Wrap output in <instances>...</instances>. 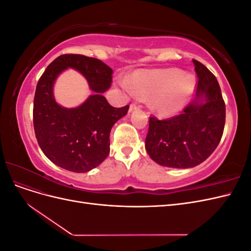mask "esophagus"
<instances>
[{
    "label": "esophagus",
    "mask_w": 251,
    "mask_h": 251,
    "mask_svg": "<svg viewBox=\"0 0 251 251\" xmlns=\"http://www.w3.org/2000/svg\"><path fill=\"white\" fill-rule=\"evenodd\" d=\"M136 109H138V105L136 104V103H132V104L130 105V110H128V112H133V111L136 110Z\"/></svg>",
    "instance_id": "1"
}]
</instances>
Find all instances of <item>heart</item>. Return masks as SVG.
<instances>
[{
    "mask_svg": "<svg viewBox=\"0 0 251 251\" xmlns=\"http://www.w3.org/2000/svg\"><path fill=\"white\" fill-rule=\"evenodd\" d=\"M121 86L139 98H149L150 105L160 115H172L184 107L194 92V75L180 69L136 71Z\"/></svg>",
    "mask_w": 251,
    "mask_h": 251,
    "instance_id": "heart-1",
    "label": "heart"
}]
</instances>
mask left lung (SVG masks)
Masks as SVG:
<instances>
[{"label":"left lung","instance_id":"left-lung-1","mask_svg":"<svg viewBox=\"0 0 251 251\" xmlns=\"http://www.w3.org/2000/svg\"><path fill=\"white\" fill-rule=\"evenodd\" d=\"M198 76L195 100L180 115L165 120L150 118L146 150L153 160L173 169L199 165L221 140L225 103L215 75L193 59Z\"/></svg>","mask_w":251,"mask_h":251}]
</instances>
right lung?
Here are the masks:
<instances>
[{"instance_id": "obj_1", "label": "right lung", "mask_w": 251, "mask_h": 251, "mask_svg": "<svg viewBox=\"0 0 251 251\" xmlns=\"http://www.w3.org/2000/svg\"><path fill=\"white\" fill-rule=\"evenodd\" d=\"M69 67L78 71L95 92L75 108L58 105L52 93L59 74ZM112 73L97 58L64 54L53 60L37 82L33 102L35 137L43 153L59 168L86 173L108 157L111 128L128 110V105L112 107L102 95L111 87Z\"/></svg>"}]
</instances>
